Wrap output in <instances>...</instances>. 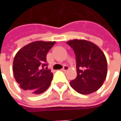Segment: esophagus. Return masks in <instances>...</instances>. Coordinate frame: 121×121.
I'll list each match as a JSON object with an SVG mask.
<instances>
[{"instance_id":"obj_1","label":"esophagus","mask_w":121,"mask_h":121,"mask_svg":"<svg viewBox=\"0 0 121 121\" xmlns=\"http://www.w3.org/2000/svg\"><path fill=\"white\" fill-rule=\"evenodd\" d=\"M69 69V67L68 66L64 65V66H63V69H62L61 70H62V71H67V70H68Z\"/></svg>"}]
</instances>
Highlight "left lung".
<instances>
[{
  "label": "left lung",
  "instance_id": "obj_1",
  "mask_svg": "<svg viewBox=\"0 0 121 121\" xmlns=\"http://www.w3.org/2000/svg\"><path fill=\"white\" fill-rule=\"evenodd\" d=\"M67 43L74 50L76 60L77 76L70 82L71 86L83 95L97 91L107 76L108 64L103 52L86 40H71Z\"/></svg>",
  "mask_w": 121,
  "mask_h": 121
}]
</instances>
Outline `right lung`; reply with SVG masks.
<instances>
[{
	"label": "right lung",
	"mask_w": 121,
	"mask_h": 121,
	"mask_svg": "<svg viewBox=\"0 0 121 121\" xmlns=\"http://www.w3.org/2000/svg\"><path fill=\"white\" fill-rule=\"evenodd\" d=\"M55 41H38L20 49L15 56L13 71L20 87L32 95H39L49 87L53 73L48 69L47 54Z\"/></svg>",
	"instance_id": "1"
}]
</instances>
